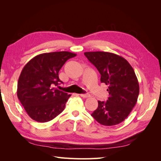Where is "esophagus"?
<instances>
[{
  "mask_svg": "<svg viewBox=\"0 0 161 161\" xmlns=\"http://www.w3.org/2000/svg\"><path fill=\"white\" fill-rule=\"evenodd\" d=\"M80 96L82 97V98H88V97H90V95H89V94H80Z\"/></svg>",
  "mask_w": 161,
  "mask_h": 161,
  "instance_id": "34e87169",
  "label": "esophagus"
}]
</instances>
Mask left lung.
Segmentation results:
<instances>
[{"mask_svg": "<svg viewBox=\"0 0 161 161\" xmlns=\"http://www.w3.org/2000/svg\"><path fill=\"white\" fill-rule=\"evenodd\" d=\"M101 74V82L108 85L107 101H98L91 115L103 125H117L127 118L137 102L139 84L133 68L123 57L110 52L84 53Z\"/></svg>", "mask_w": 161, "mask_h": 161, "instance_id": "8db88e82", "label": "left lung"}]
</instances>
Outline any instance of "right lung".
<instances>
[{"label":"right lung","mask_w":161,"mask_h":161,"mask_svg":"<svg viewBox=\"0 0 161 161\" xmlns=\"http://www.w3.org/2000/svg\"><path fill=\"white\" fill-rule=\"evenodd\" d=\"M76 54L69 52L41 53L24 66L17 84V97L29 116L47 122L65 108L71 95L54 88L62 82L58 72L65 62Z\"/></svg>","instance_id":"obj_1"}]
</instances>
